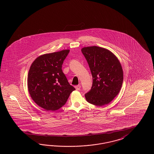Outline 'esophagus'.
<instances>
[{"mask_svg":"<svg viewBox=\"0 0 154 154\" xmlns=\"http://www.w3.org/2000/svg\"><path fill=\"white\" fill-rule=\"evenodd\" d=\"M80 85H76V86H75V88L76 89V90H80Z\"/></svg>","mask_w":154,"mask_h":154,"instance_id":"1","label":"esophagus"}]
</instances>
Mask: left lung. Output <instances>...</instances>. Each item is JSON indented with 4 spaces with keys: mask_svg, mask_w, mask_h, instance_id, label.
<instances>
[{
    "mask_svg": "<svg viewBox=\"0 0 154 154\" xmlns=\"http://www.w3.org/2000/svg\"><path fill=\"white\" fill-rule=\"evenodd\" d=\"M81 52L92 75V85L85 96L88 102L102 106L111 102L119 94L124 74L121 65L109 50L97 47H84Z\"/></svg>",
    "mask_w": 154,
    "mask_h": 154,
    "instance_id": "1",
    "label": "left lung"
}]
</instances>
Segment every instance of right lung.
<instances>
[{
	"label": "right lung",
	"mask_w": 154,
	"mask_h": 154,
	"mask_svg": "<svg viewBox=\"0 0 154 154\" xmlns=\"http://www.w3.org/2000/svg\"><path fill=\"white\" fill-rule=\"evenodd\" d=\"M69 50L42 55L30 67L28 88L32 99L46 110H58L75 90L63 73L62 66Z\"/></svg>",
	"instance_id": "right-lung-1"
}]
</instances>
